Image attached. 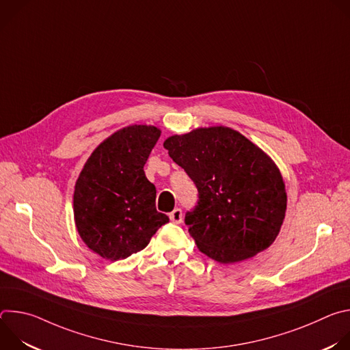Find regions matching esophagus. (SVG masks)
<instances>
[{
	"label": "esophagus",
	"instance_id": "34e87169",
	"mask_svg": "<svg viewBox=\"0 0 350 350\" xmlns=\"http://www.w3.org/2000/svg\"><path fill=\"white\" fill-rule=\"evenodd\" d=\"M169 217H170V220L173 221V223H176V224H180L181 221H183V212H181V209H174L170 215H169Z\"/></svg>",
	"mask_w": 350,
	"mask_h": 350
}]
</instances>
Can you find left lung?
Here are the masks:
<instances>
[{"label":"left lung","mask_w":350,"mask_h":350,"mask_svg":"<svg viewBox=\"0 0 350 350\" xmlns=\"http://www.w3.org/2000/svg\"><path fill=\"white\" fill-rule=\"evenodd\" d=\"M163 146L198 188L185 224L199 251L227 265L251 259L275 241L285 219V184L258 145L213 126L174 134Z\"/></svg>","instance_id":"left-lung-1"}]
</instances>
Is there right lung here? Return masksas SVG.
<instances>
[{
	"mask_svg": "<svg viewBox=\"0 0 350 350\" xmlns=\"http://www.w3.org/2000/svg\"><path fill=\"white\" fill-rule=\"evenodd\" d=\"M161 130L131 124L99 144L75 185L73 213L77 232L92 252L116 262L149 243L169 217L155 206L157 188L144 165Z\"/></svg>",
	"mask_w": 350,
	"mask_h": 350,
	"instance_id": "right-lung-1",
	"label": "right lung"
}]
</instances>
